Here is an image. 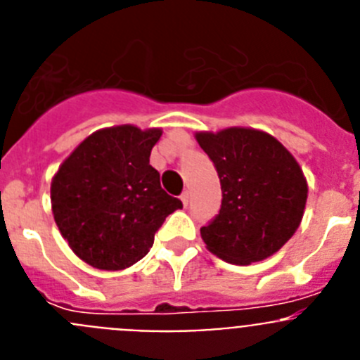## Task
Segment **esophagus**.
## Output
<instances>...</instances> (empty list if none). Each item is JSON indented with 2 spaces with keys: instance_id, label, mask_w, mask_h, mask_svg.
I'll return each instance as SVG.
<instances>
[{
  "instance_id": "obj_1",
  "label": "esophagus",
  "mask_w": 360,
  "mask_h": 360,
  "mask_svg": "<svg viewBox=\"0 0 360 360\" xmlns=\"http://www.w3.org/2000/svg\"><path fill=\"white\" fill-rule=\"evenodd\" d=\"M180 200H182L184 205H187L189 203V191H184L182 195H180Z\"/></svg>"
}]
</instances>
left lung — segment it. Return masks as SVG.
<instances>
[{
  "mask_svg": "<svg viewBox=\"0 0 360 360\" xmlns=\"http://www.w3.org/2000/svg\"><path fill=\"white\" fill-rule=\"evenodd\" d=\"M221 184V205L202 240L218 257L250 265L278 252L301 224L308 196L303 171L274 136L229 128L196 133Z\"/></svg>",
  "mask_w": 360,
  "mask_h": 360,
  "instance_id": "left-lung-1",
  "label": "left lung"
}]
</instances>
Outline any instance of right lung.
<instances>
[{
  "label": "right lung",
  "mask_w": 360,
  "mask_h": 360,
  "mask_svg": "<svg viewBox=\"0 0 360 360\" xmlns=\"http://www.w3.org/2000/svg\"><path fill=\"white\" fill-rule=\"evenodd\" d=\"M160 129L117 126L95 131L52 180V211L63 238L82 262L122 270L149 252L155 232L182 202L160 187L149 165Z\"/></svg>",
  "instance_id": "add662e5"
}]
</instances>
